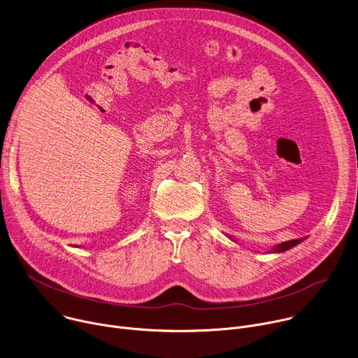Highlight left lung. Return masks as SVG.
<instances>
[{
    "label": "left lung",
    "mask_w": 358,
    "mask_h": 358,
    "mask_svg": "<svg viewBox=\"0 0 358 358\" xmlns=\"http://www.w3.org/2000/svg\"><path fill=\"white\" fill-rule=\"evenodd\" d=\"M303 238H299V239H292V241H286V242H282L279 243L276 248H273V252H285L293 246H296L299 242H301Z\"/></svg>",
    "instance_id": "obj_1"
}]
</instances>
